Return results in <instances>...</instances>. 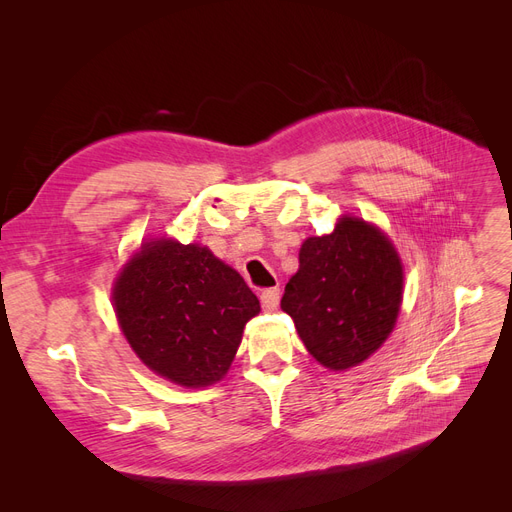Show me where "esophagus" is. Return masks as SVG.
I'll return each mask as SVG.
<instances>
[{"label": "esophagus", "instance_id": "obj_1", "mask_svg": "<svg viewBox=\"0 0 512 512\" xmlns=\"http://www.w3.org/2000/svg\"><path fill=\"white\" fill-rule=\"evenodd\" d=\"M260 305L265 312H273L280 305V288H269L260 294Z\"/></svg>", "mask_w": 512, "mask_h": 512}]
</instances>
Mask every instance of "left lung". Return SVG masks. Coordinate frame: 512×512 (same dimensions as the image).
I'll list each match as a JSON object with an SVG mask.
<instances>
[{
	"label": "left lung",
	"mask_w": 512,
	"mask_h": 512,
	"mask_svg": "<svg viewBox=\"0 0 512 512\" xmlns=\"http://www.w3.org/2000/svg\"><path fill=\"white\" fill-rule=\"evenodd\" d=\"M404 271L376 226L344 218L331 235L309 237L282 309L307 352L333 371L363 363L395 327Z\"/></svg>",
	"instance_id": "obj_1"
}]
</instances>
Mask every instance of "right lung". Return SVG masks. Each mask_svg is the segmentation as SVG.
I'll return each instance as SVG.
<instances>
[{
  "label": "right lung",
  "instance_id": "obj_1",
  "mask_svg": "<svg viewBox=\"0 0 512 512\" xmlns=\"http://www.w3.org/2000/svg\"><path fill=\"white\" fill-rule=\"evenodd\" d=\"M132 350L181 386L218 382L235 359L245 322L260 312L243 277L207 247L162 239L128 262L113 292Z\"/></svg>",
  "mask_w": 512,
  "mask_h": 512
}]
</instances>
